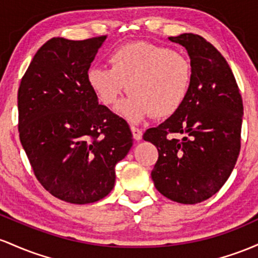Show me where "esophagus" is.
<instances>
[{
  "label": "esophagus",
  "mask_w": 258,
  "mask_h": 258,
  "mask_svg": "<svg viewBox=\"0 0 258 258\" xmlns=\"http://www.w3.org/2000/svg\"><path fill=\"white\" fill-rule=\"evenodd\" d=\"M130 129H132V133H133V138L135 139L137 141H140L141 139H143V130L137 128V126H130Z\"/></svg>",
  "instance_id": "34e87169"
}]
</instances>
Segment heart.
Returning a JSON list of instances; mask_svg holds the SVG:
<instances>
[{"label": "heart", "instance_id": "1", "mask_svg": "<svg viewBox=\"0 0 258 258\" xmlns=\"http://www.w3.org/2000/svg\"><path fill=\"white\" fill-rule=\"evenodd\" d=\"M108 67H91L89 86L101 103L113 106L120 95H132L118 106L124 118L138 123L150 115L169 117L186 100L191 63L181 52L150 42H132L111 52Z\"/></svg>", "mask_w": 258, "mask_h": 258}]
</instances>
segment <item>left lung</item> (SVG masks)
<instances>
[{
	"label": "left lung",
	"instance_id": "8db88e82",
	"mask_svg": "<svg viewBox=\"0 0 258 258\" xmlns=\"http://www.w3.org/2000/svg\"><path fill=\"white\" fill-rule=\"evenodd\" d=\"M186 48L192 79L183 106L144 140L157 147L151 176L162 195L179 204L210 199L228 180L240 152L244 107L229 64L196 34L168 37ZM170 134L183 135L181 141Z\"/></svg>",
	"mask_w": 258,
	"mask_h": 258
}]
</instances>
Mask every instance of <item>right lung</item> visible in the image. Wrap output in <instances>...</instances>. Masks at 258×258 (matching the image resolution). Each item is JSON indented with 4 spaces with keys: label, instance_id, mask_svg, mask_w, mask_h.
Here are the masks:
<instances>
[{
    "label": "right lung",
    "instance_id": "right-lung-1",
    "mask_svg": "<svg viewBox=\"0 0 258 258\" xmlns=\"http://www.w3.org/2000/svg\"><path fill=\"white\" fill-rule=\"evenodd\" d=\"M106 37L48 40L19 85L23 149L40 184L69 204H92L108 195L115 164L133 146L126 121L98 105L86 80Z\"/></svg>",
    "mask_w": 258,
    "mask_h": 258
}]
</instances>
